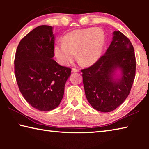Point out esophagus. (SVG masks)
<instances>
[{
  "mask_svg": "<svg viewBox=\"0 0 149 149\" xmlns=\"http://www.w3.org/2000/svg\"><path fill=\"white\" fill-rule=\"evenodd\" d=\"M72 72H79V70L76 69V68H73L72 69Z\"/></svg>",
  "mask_w": 149,
  "mask_h": 149,
  "instance_id": "esophagus-1",
  "label": "esophagus"
}]
</instances>
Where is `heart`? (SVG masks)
<instances>
[{"mask_svg": "<svg viewBox=\"0 0 149 149\" xmlns=\"http://www.w3.org/2000/svg\"><path fill=\"white\" fill-rule=\"evenodd\" d=\"M63 43L54 47L56 59L62 65H69L76 58L84 65H92L101 56L105 35L100 28L75 29L63 37Z\"/></svg>", "mask_w": 149, "mask_h": 149, "instance_id": "heart-1", "label": "heart"}]
</instances>
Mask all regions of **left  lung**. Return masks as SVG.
I'll use <instances>...</instances> for the list:
<instances>
[{"label": "left lung", "instance_id": "left-lung-1", "mask_svg": "<svg viewBox=\"0 0 149 149\" xmlns=\"http://www.w3.org/2000/svg\"><path fill=\"white\" fill-rule=\"evenodd\" d=\"M113 41L104 55L90 67L81 70L87 99L98 111L109 112L122 104L129 95L135 79L136 60L130 39L120 31L114 32ZM119 68L122 78L115 80Z\"/></svg>", "mask_w": 149, "mask_h": 149}]
</instances>
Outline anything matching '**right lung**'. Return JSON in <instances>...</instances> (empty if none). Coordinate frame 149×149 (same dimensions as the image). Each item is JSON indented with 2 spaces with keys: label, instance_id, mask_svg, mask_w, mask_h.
Wrapping results in <instances>:
<instances>
[{
  "label": "right lung",
  "instance_id": "obj_1",
  "mask_svg": "<svg viewBox=\"0 0 149 149\" xmlns=\"http://www.w3.org/2000/svg\"><path fill=\"white\" fill-rule=\"evenodd\" d=\"M52 27L41 26L27 33L17 47L14 74L19 89L29 104L49 111L60 104L64 86L71 75L70 68L53 60Z\"/></svg>",
  "mask_w": 149,
  "mask_h": 149
}]
</instances>
